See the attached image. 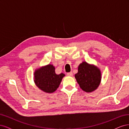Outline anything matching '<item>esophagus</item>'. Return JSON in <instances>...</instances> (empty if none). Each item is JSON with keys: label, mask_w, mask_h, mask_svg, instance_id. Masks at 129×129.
<instances>
[{"label": "esophagus", "mask_w": 129, "mask_h": 129, "mask_svg": "<svg viewBox=\"0 0 129 129\" xmlns=\"http://www.w3.org/2000/svg\"><path fill=\"white\" fill-rule=\"evenodd\" d=\"M67 75H68V76H73V73H72V72L68 73H67Z\"/></svg>", "instance_id": "obj_1"}]
</instances>
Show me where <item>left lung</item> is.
<instances>
[{
    "label": "left lung",
    "instance_id": "1",
    "mask_svg": "<svg viewBox=\"0 0 129 129\" xmlns=\"http://www.w3.org/2000/svg\"><path fill=\"white\" fill-rule=\"evenodd\" d=\"M75 77L83 91L91 92L100 85L102 74L96 66L83 61L78 67V72L75 75Z\"/></svg>",
    "mask_w": 129,
    "mask_h": 129
}]
</instances>
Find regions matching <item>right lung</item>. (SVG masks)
Instances as JSON below:
<instances>
[{"label": "right lung", "mask_w": 129, "mask_h": 129, "mask_svg": "<svg viewBox=\"0 0 129 129\" xmlns=\"http://www.w3.org/2000/svg\"><path fill=\"white\" fill-rule=\"evenodd\" d=\"M55 67L51 64L36 69L34 73V82L37 87L47 93H53L59 87L65 74H56Z\"/></svg>", "instance_id": "1"}]
</instances>
